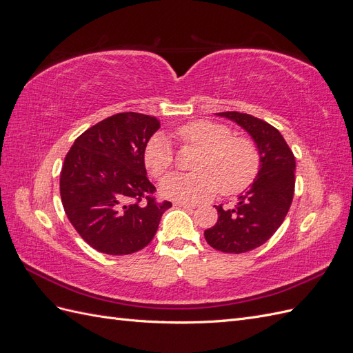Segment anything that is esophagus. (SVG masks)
<instances>
[{"label": "esophagus", "instance_id": "obj_1", "mask_svg": "<svg viewBox=\"0 0 353 353\" xmlns=\"http://www.w3.org/2000/svg\"><path fill=\"white\" fill-rule=\"evenodd\" d=\"M174 206L183 208V209H196V208H197L196 203H175Z\"/></svg>", "mask_w": 353, "mask_h": 353}]
</instances>
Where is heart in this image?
Segmentation results:
<instances>
[{
	"instance_id": "1",
	"label": "heart",
	"mask_w": 353,
	"mask_h": 353,
	"mask_svg": "<svg viewBox=\"0 0 353 353\" xmlns=\"http://www.w3.org/2000/svg\"><path fill=\"white\" fill-rule=\"evenodd\" d=\"M178 140L200 148L194 162L196 174L168 175L160 193L169 200L193 203L210 199L221 190L232 196L248 188L258 175L259 150L248 137L232 135L231 128L212 121H196L181 126ZM144 165L152 176H162L174 163L168 137L154 134L144 148Z\"/></svg>"
}]
</instances>
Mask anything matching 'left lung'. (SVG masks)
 I'll list each match as a JSON object with an SVG mask.
<instances>
[{
  "label": "left lung",
  "instance_id": "1",
  "mask_svg": "<svg viewBox=\"0 0 353 353\" xmlns=\"http://www.w3.org/2000/svg\"><path fill=\"white\" fill-rule=\"evenodd\" d=\"M221 117L236 122L259 150L261 166L249 190L232 208L215 206L218 221L205 231V239L223 253H244L268 241L280 228L294 194V154L280 131L248 113L222 112Z\"/></svg>",
  "mask_w": 353,
  "mask_h": 353
}]
</instances>
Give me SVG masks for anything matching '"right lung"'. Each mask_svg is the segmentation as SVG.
I'll use <instances>...</instances> for the list:
<instances>
[{"mask_svg":"<svg viewBox=\"0 0 353 353\" xmlns=\"http://www.w3.org/2000/svg\"><path fill=\"white\" fill-rule=\"evenodd\" d=\"M159 128L154 116L117 113L91 126L70 147L60 174L61 203L92 249L113 256L144 249L172 206L154 199L143 159Z\"/></svg>","mask_w":353,"mask_h":353,"instance_id":"1","label":"right lung"}]
</instances>
